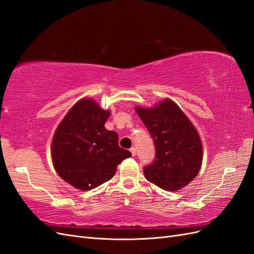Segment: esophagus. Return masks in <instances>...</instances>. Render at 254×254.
<instances>
[{
    "label": "esophagus",
    "instance_id": "1",
    "mask_svg": "<svg viewBox=\"0 0 254 254\" xmlns=\"http://www.w3.org/2000/svg\"><path fill=\"white\" fill-rule=\"evenodd\" d=\"M130 152H131V155L134 157V156L136 155V149H135V147H131V148H130Z\"/></svg>",
    "mask_w": 254,
    "mask_h": 254
}]
</instances>
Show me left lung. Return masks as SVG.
<instances>
[{
    "mask_svg": "<svg viewBox=\"0 0 254 254\" xmlns=\"http://www.w3.org/2000/svg\"><path fill=\"white\" fill-rule=\"evenodd\" d=\"M135 111L156 146L155 160L144 167L145 178L168 191L188 186L202 163L201 140L194 125L168 98L152 108L135 107Z\"/></svg>",
    "mask_w": 254,
    "mask_h": 254,
    "instance_id": "left-lung-1",
    "label": "left lung"
}]
</instances>
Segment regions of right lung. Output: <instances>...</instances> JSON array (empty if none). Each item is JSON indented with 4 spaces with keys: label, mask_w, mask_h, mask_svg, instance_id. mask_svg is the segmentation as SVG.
<instances>
[{
    "label": "right lung",
    "mask_w": 254,
    "mask_h": 254,
    "mask_svg": "<svg viewBox=\"0 0 254 254\" xmlns=\"http://www.w3.org/2000/svg\"><path fill=\"white\" fill-rule=\"evenodd\" d=\"M110 112L91 98L76 103L58 125L52 141L57 174L81 190L110 180L117 166L131 152L119 146L118 133L105 128Z\"/></svg>",
    "instance_id": "right-lung-1"
}]
</instances>
